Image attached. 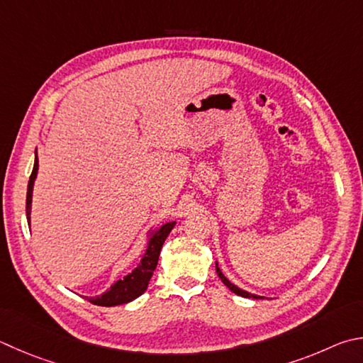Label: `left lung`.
Instances as JSON below:
<instances>
[{"label":"left lung","mask_w":363,"mask_h":363,"mask_svg":"<svg viewBox=\"0 0 363 363\" xmlns=\"http://www.w3.org/2000/svg\"><path fill=\"white\" fill-rule=\"evenodd\" d=\"M216 272H217V276H219L220 278V281L223 282V284H225L230 291H232L233 294H236V295H240V296H245V298H263V296H259V295H254V294H249V292H246V291H242V289H240V287H236L235 284H232V282H230L225 276L222 274V272H220V268H219V265H217L216 263Z\"/></svg>","instance_id":"8db88e82"}]
</instances>
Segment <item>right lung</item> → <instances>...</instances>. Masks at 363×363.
Returning a JSON list of instances; mask_svg holds the SVG:
<instances>
[{
  "instance_id": "obj_1",
  "label": "right lung",
  "mask_w": 363,
  "mask_h": 363,
  "mask_svg": "<svg viewBox=\"0 0 363 363\" xmlns=\"http://www.w3.org/2000/svg\"><path fill=\"white\" fill-rule=\"evenodd\" d=\"M38 174V155L35 159V167H33L30 181H28V190H26V219L30 222V213H31V194H33V184H35ZM176 222H168L162 225L159 230L150 235L149 245L146 252H144L143 259L133 272L125 276L123 279H118L116 284L111 286L109 291L104 292L100 296H94V298H89L90 303L98 306H116V305H123V303L133 301L138 296L146 292L147 284L150 278H152L154 269L157 268V263H159V255L164 240L169 235L171 230H173Z\"/></svg>"
}]
</instances>
